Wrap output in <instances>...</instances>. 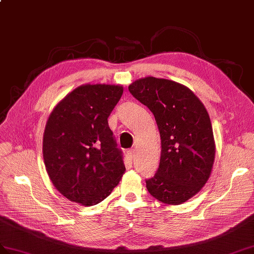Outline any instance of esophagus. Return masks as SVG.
Masks as SVG:
<instances>
[{"label":"esophagus","instance_id":"esophagus-1","mask_svg":"<svg viewBox=\"0 0 254 254\" xmlns=\"http://www.w3.org/2000/svg\"><path fill=\"white\" fill-rule=\"evenodd\" d=\"M127 156H128V158L132 160L133 157H134V149H128V150H127Z\"/></svg>","mask_w":254,"mask_h":254}]
</instances>
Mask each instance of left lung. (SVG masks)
<instances>
[{
    "label": "left lung",
    "mask_w": 254,
    "mask_h": 254,
    "mask_svg": "<svg viewBox=\"0 0 254 254\" xmlns=\"http://www.w3.org/2000/svg\"><path fill=\"white\" fill-rule=\"evenodd\" d=\"M128 91L155 116L161 156L147 190L167 204H181L209 180L215 157L213 131L207 109L194 94L178 82L146 76Z\"/></svg>",
    "instance_id": "obj_1"
}]
</instances>
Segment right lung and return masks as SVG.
<instances>
[{
	"mask_svg": "<svg viewBox=\"0 0 254 254\" xmlns=\"http://www.w3.org/2000/svg\"><path fill=\"white\" fill-rule=\"evenodd\" d=\"M122 93V85H81L49 117L43 135L46 172L70 201L85 207L99 203L125 173L122 151L108 126Z\"/></svg>",
	"mask_w": 254,
	"mask_h": 254,
	"instance_id": "right-lung-1",
	"label": "right lung"
}]
</instances>
